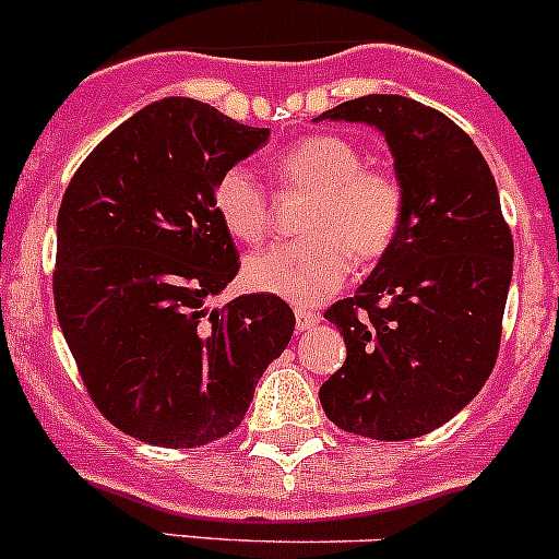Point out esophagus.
Instances as JSON below:
<instances>
[{"label": "esophagus", "instance_id": "34e87169", "mask_svg": "<svg viewBox=\"0 0 559 559\" xmlns=\"http://www.w3.org/2000/svg\"><path fill=\"white\" fill-rule=\"evenodd\" d=\"M318 322H320V314L314 312V309H307V307L296 309V328H298V331H309V328H314Z\"/></svg>", "mask_w": 559, "mask_h": 559}]
</instances>
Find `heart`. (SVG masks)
Segmentation results:
<instances>
[{"instance_id": "1", "label": "heart", "mask_w": 559, "mask_h": 559, "mask_svg": "<svg viewBox=\"0 0 559 559\" xmlns=\"http://www.w3.org/2000/svg\"><path fill=\"white\" fill-rule=\"evenodd\" d=\"M364 164L360 147L336 134H309L280 155L274 171L282 186L314 193L304 217L309 239L252 252L241 269L250 290L312 307L347 280L355 261L388 255L404 226L406 195L390 171ZM212 206L237 241L252 245L269 231L266 188L245 166L217 177Z\"/></svg>"}]
</instances>
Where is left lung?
Wrapping results in <instances>:
<instances>
[{
    "instance_id": "1",
    "label": "left lung",
    "mask_w": 559,
    "mask_h": 559,
    "mask_svg": "<svg viewBox=\"0 0 559 559\" xmlns=\"http://www.w3.org/2000/svg\"><path fill=\"white\" fill-rule=\"evenodd\" d=\"M314 120L373 126L406 195L395 245L325 312L347 360L320 388L322 412L366 439H417L468 406L498 358L514 266L498 186L460 126L406 96H360Z\"/></svg>"
}]
</instances>
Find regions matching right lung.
Returning <instances> with one entry per match:
<instances>
[{"label":"right lung","instance_id":"1","mask_svg":"<svg viewBox=\"0 0 559 559\" xmlns=\"http://www.w3.org/2000/svg\"><path fill=\"white\" fill-rule=\"evenodd\" d=\"M266 140L269 129L169 96L105 136L61 199V333L99 412L145 444L193 450L231 433L293 336L296 314L277 296L206 307L239 272L212 191Z\"/></svg>","mask_w":559,"mask_h":559}]
</instances>
